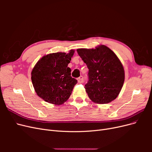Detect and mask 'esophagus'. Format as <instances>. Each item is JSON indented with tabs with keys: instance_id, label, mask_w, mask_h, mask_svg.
<instances>
[{
	"instance_id": "obj_1",
	"label": "esophagus",
	"mask_w": 152,
	"mask_h": 152,
	"mask_svg": "<svg viewBox=\"0 0 152 152\" xmlns=\"http://www.w3.org/2000/svg\"><path fill=\"white\" fill-rule=\"evenodd\" d=\"M77 80H78V82H79V83H82V82H83V81H84V78H83V77L82 76H80V77H79L77 79Z\"/></svg>"
}]
</instances>
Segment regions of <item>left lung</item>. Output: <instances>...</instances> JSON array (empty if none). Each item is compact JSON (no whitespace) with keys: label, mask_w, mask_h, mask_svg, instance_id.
<instances>
[{"label":"left lung","mask_w":152,"mask_h":152,"mask_svg":"<svg viewBox=\"0 0 152 152\" xmlns=\"http://www.w3.org/2000/svg\"><path fill=\"white\" fill-rule=\"evenodd\" d=\"M77 51L89 69L85 89L90 99L98 104L112 102L120 93L125 79L124 67L117 55L104 45Z\"/></svg>","instance_id":"8db88e82"}]
</instances>
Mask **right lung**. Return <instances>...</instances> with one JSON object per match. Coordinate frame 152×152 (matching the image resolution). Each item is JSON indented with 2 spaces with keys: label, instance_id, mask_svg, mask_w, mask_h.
<instances>
[{
  "label": "right lung",
  "instance_id": "1",
  "mask_svg": "<svg viewBox=\"0 0 152 152\" xmlns=\"http://www.w3.org/2000/svg\"><path fill=\"white\" fill-rule=\"evenodd\" d=\"M75 53H56L44 56L34 67L31 79L34 89L45 102L60 105L70 98L77 80L68 67Z\"/></svg>",
  "mask_w": 152,
  "mask_h": 152
}]
</instances>
